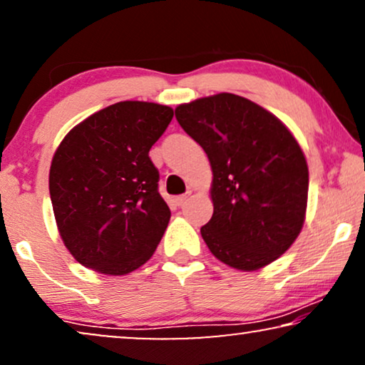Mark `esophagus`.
<instances>
[{
    "label": "esophagus",
    "instance_id": "34e87169",
    "mask_svg": "<svg viewBox=\"0 0 365 365\" xmlns=\"http://www.w3.org/2000/svg\"><path fill=\"white\" fill-rule=\"evenodd\" d=\"M189 196H191V192H187V194H181V196H178L176 199H174V201H176L178 206H182V204L186 202L187 199H189Z\"/></svg>",
    "mask_w": 365,
    "mask_h": 365
}]
</instances>
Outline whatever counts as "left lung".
I'll list each match as a JSON object with an SVG mask.
<instances>
[{
  "label": "left lung",
  "instance_id": "1",
  "mask_svg": "<svg viewBox=\"0 0 365 365\" xmlns=\"http://www.w3.org/2000/svg\"><path fill=\"white\" fill-rule=\"evenodd\" d=\"M181 128L212 168L209 251L227 266L256 271L276 261L301 232L307 206L306 158L266 109L231 93L176 108Z\"/></svg>",
  "mask_w": 365,
  "mask_h": 365
}]
</instances>
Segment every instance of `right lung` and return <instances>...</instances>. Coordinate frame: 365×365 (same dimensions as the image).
<instances>
[{
    "instance_id": "1",
    "label": "right lung",
    "mask_w": 365,
    "mask_h": 365,
    "mask_svg": "<svg viewBox=\"0 0 365 365\" xmlns=\"http://www.w3.org/2000/svg\"><path fill=\"white\" fill-rule=\"evenodd\" d=\"M174 111L121 101L71 129L54 153L49 194L64 246L84 267L123 276L156 251L171 211L149 149Z\"/></svg>"
}]
</instances>
